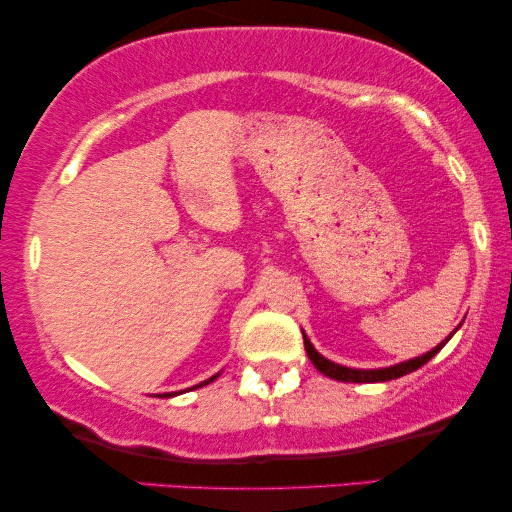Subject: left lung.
Instances as JSON below:
<instances>
[{
	"label": "left lung",
	"instance_id": "obj_1",
	"mask_svg": "<svg viewBox=\"0 0 512 512\" xmlns=\"http://www.w3.org/2000/svg\"><path fill=\"white\" fill-rule=\"evenodd\" d=\"M303 340H305V352L310 356V361L314 363V368L319 370V373H324L326 377H333V380L338 382H387V380H396V377H403L412 373V370L422 368L426 361H431L433 356H436L440 349H443L445 342H440L436 349H431V352H426L424 356H417V359H410V361H403L398 363V366H391V368H377V370H356V368H345V366H338V363L328 361L321 356L317 349L312 347V342L305 338L303 333Z\"/></svg>",
	"mask_w": 512,
	"mask_h": 512
}]
</instances>
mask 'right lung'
<instances>
[{"instance_id": "add662e5", "label": "right lung", "mask_w": 512, "mask_h": 512, "mask_svg": "<svg viewBox=\"0 0 512 512\" xmlns=\"http://www.w3.org/2000/svg\"><path fill=\"white\" fill-rule=\"evenodd\" d=\"M216 377H219V375H214V377H209V380H205V382H202V384H198V387H205V384H209V382H214L216 380ZM172 394H165V398H170Z\"/></svg>"}]
</instances>
